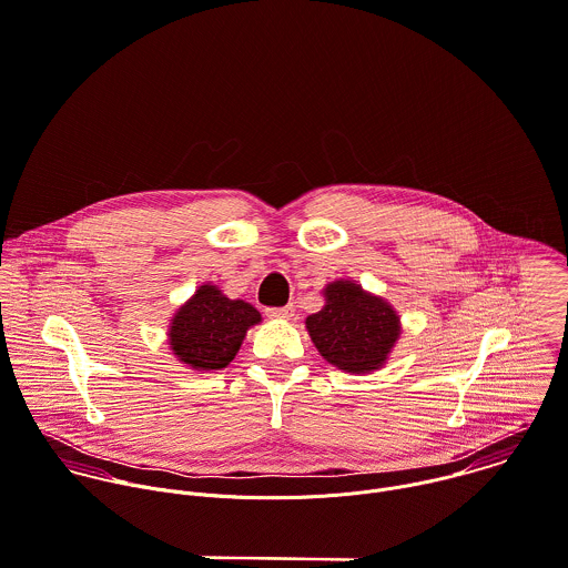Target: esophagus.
<instances>
[{
	"mask_svg": "<svg viewBox=\"0 0 568 568\" xmlns=\"http://www.w3.org/2000/svg\"><path fill=\"white\" fill-rule=\"evenodd\" d=\"M293 313H295L293 304H286V306H280V308H266V315L271 320H291Z\"/></svg>",
	"mask_w": 568,
	"mask_h": 568,
	"instance_id": "1",
	"label": "esophagus"
}]
</instances>
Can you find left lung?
Listing matches in <instances>:
<instances>
[{
    "instance_id": "obj_1",
    "label": "left lung",
    "mask_w": 568,
    "mask_h": 568,
    "mask_svg": "<svg viewBox=\"0 0 568 568\" xmlns=\"http://www.w3.org/2000/svg\"><path fill=\"white\" fill-rule=\"evenodd\" d=\"M324 300L322 311L306 317V331L320 355L355 375L382 368L402 331L395 308L351 280L331 282Z\"/></svg>"
}]
</instances>
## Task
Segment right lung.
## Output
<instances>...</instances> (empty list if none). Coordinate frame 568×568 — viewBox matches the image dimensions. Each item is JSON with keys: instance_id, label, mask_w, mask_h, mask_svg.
<instances>
[{"instance_id": "right-lung-1", "label": "right lung", "mask_w": 568, "mask_h": 568, "mask_svg": "<svg viewBox=\"0 0 568 568\" xmlns=\"http://www.w3.org/2000/svg\"><path fill=\"white\" fill-rule=\"evenodd\" d=\"M262 322L244 300H229L217 286L202 284L178 308L169 328L173 355L195 371H222L237 355L246 331Z\"/></svg>"}]
</instances>
